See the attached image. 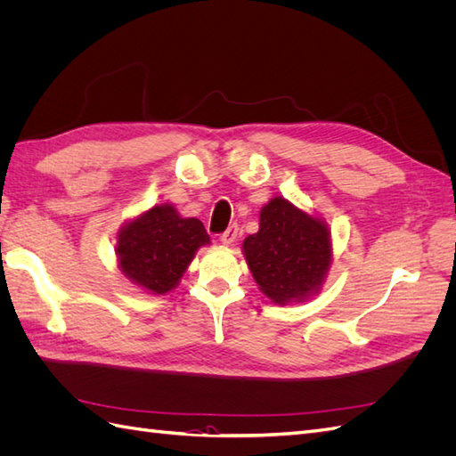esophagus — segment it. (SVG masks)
I'll return each mask as SVG.
<instances>
[{
	"instance_id": "esophagus-1",
	"label": "esophagus",
	"mask_w": 456,
	"mask_h": 456,
	"mask_svg": "<svg viewBox=\"0 0 456 456\" xmlns=\"http://www.w3.org/2000/svg\"><path fill=\"white\" fill-rule=\"evenodd\" d=\"M238 233H240V228H238V224H232L223 236H220V241H223L224 245H232L233 241L238 240Z\"/></svg>"
}]
</instances>
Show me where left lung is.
Returning a JSON list of instances; mask_svg holds the SVG:
<instances>
[{
    "instance_id": "1",
    "label": "left lung",
    "mask_w": 456,
    "mask_h": 456,
    "mask_svg": "<svg viewBox=\"0 0 456 456\" xmlns=\"http://www.w3.org/2000/svg\"><path fill=\"white\" fill-rule=\"evenodd\" d=\"M243 255L272 302H305L320 293L333 262L330 230L322 216L278 196L260 209L258 232L245 238Z\"/></svg>"
}]
</instances>
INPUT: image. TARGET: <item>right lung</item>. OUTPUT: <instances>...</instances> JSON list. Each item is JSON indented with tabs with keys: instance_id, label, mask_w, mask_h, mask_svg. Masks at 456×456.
I'll return each mask as SVG.
<instances>
[{
	"instance_id": "1",
	"label": "right lung",
	"mask_w": 456,
	"mask_h": 456,
	"mask_svg": "<svg viewBox=\"0 0 456 456\" xmlns=\"http://www.w3.org/2000/svg\"><path fill=\"white\" fill-rule=\"evenodd\" d=\"M211 240L198 218H183L171 203L127 220L118 232L121 273L148 295H165L181 281L191 258Z\"/></svg>"
}]
</instances>
